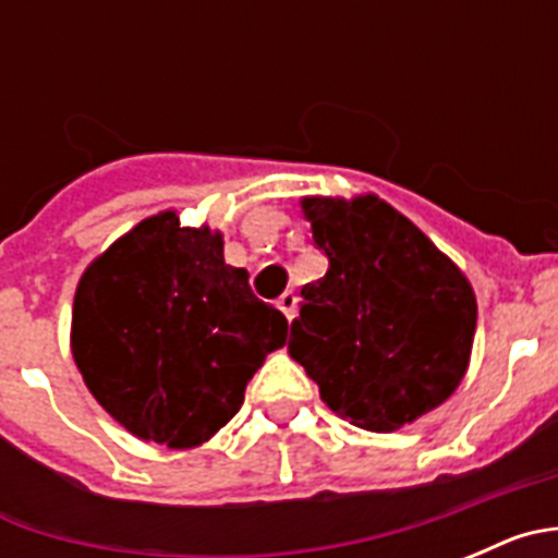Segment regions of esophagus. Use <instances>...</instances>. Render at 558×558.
I'll return each mask as SVG.
<instances>
[{"mask_svg": "<svg viewBox=\"0 0 558 558\" xmlns=\"http://www.w3.org/2000/svg\"><path fill=\"white\" fill-rule=\"evenodd\" d=\"M276 307L282 310L288 322H293V318H295V293H293V290H288V293L279 295V302H276Z\"/></svg>", "mask_w": 558, "mask_h": 558, "instance_id": "obj_1", "label": "esophagus"}]
</instances>
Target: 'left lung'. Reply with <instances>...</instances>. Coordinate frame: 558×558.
<instances>
[{
	"mask_svg": "<svg viewBox=\"0 0 558 558\" xmlns=\"http://www.w3.org/2000/svg\"><path fill=\"white\" fill-rule=\"evenodd\" d=\"M327 274L302 288L288 349L322 399L388 433L441 405L470 363L477 304L461 270L383 201H304Z\"/></svg>",
	"mask_w": 558,
	"mask_h": 558,
	"instance_id": "1",
	"label": "left lung"
}]
</instances>
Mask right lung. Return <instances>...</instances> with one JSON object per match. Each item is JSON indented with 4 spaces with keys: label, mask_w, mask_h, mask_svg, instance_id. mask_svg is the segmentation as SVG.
Here are the masks:
<instances>
[{
    "label": "right lung",
    "mask_w": 558,
    "mask_h": 558,
    "mask_svg": "<svg viewBox=\"0 0 558 558\" xmlns=\"http://www.w3.org/2000/svg\"><path fill=\"white\" fill-rule=\"evenodd\" d=\"M288 318L223 263V240L172 211L142 220L88 265L72 354L88 391L133 436L195 447L240 411Z\"/></svg>",
    "instance_id": "right-lung-1"
}]
</instances>
